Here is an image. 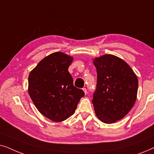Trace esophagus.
Listing matches in <instances>:
<instances>
[{"label": "esophagus", "mask_w": 154, "mask_h": 154, "mask_svg": "<svg viewBox=\"0 0 154 154\" xmlns=\"http://www.w3.org/2000/svg\"><path fill=\"white\" fill-rule=\"evenodd\" d=\"M83 91H84V92H85V94H87L88 91H87V89H86V88H83Z\"/></svg>", "instance_id": "34e87169"}]
</instances>
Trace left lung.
<instances>
[{"instance_id":"obj_1","label":"left lung","mask_w":154,"mask_h":154,"mask_svg":"<svg viewBox=\"0 0 154 154\" xmlns=\"http://www.w3.org/2000/svg\"><path fill=\"white\" fill-rule=\"evenodd\" d=\"M97 73L93 94L94 111L105 123H113L125 116L137 99L138 79L122 59L104 54L93 61Z\"/></svg>"}]
</instances>
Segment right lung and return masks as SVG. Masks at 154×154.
<instances>
[{"label":"right lung","instance_id":"obj_1","mask_svg":"<svg viewBox=\"0 0 154 154\" xmlns=\"http://www.w3.org/2000/svg\"><path fill=\"white\" fill-rule=\"evenodd\" d=\"M72 61V57L54 52L43 59L29 73V96L38 110L52 121H63L72 116L85 94L73 85L68 71Z\"/></svg>","mask_w":154,"mask_h":154}]
</instances>
